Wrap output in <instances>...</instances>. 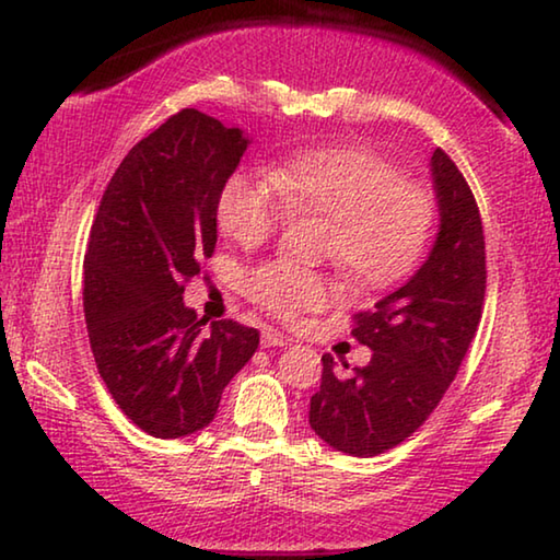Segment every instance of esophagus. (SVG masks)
<instances>
[{"label":"esophagus","instance_id":"1","mask_svg":"<svg viewBox=\"0 0 560 560\" xmlns=\"http://www.w3.org/2000/svg\"><path fill=\"white\" fill-rule=\"evenodd\" d=\"M283 346H289V338L279 334V330L273 328L261 330V348H283Z\"/></svg>","mask_w":560,"mask_h":560}]
</instances>
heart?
<instances>
[{
	"mask_svg": "<svg viewBox=\"0 0 560 560\" xmlns=\"http://www.w3.org/2000/svg\"><path fill=\"white\" fill-rule=\"evenodd\" d=\"M291 217L324 222L320 252L360 289L405 279L428 249L434 202L430 189L402 179L393 163L363 148H320L273 167L271 177L236 170L217 200L220 230L259 246ZM328 273L269 261L249 273V293L273 316L293 320L338 299Z\"/></svg>",
	"mask_w": 560,
	"mask_h": 560,
	"instance_id": "obj_1",
	"label": "heart"
}]
</instances>
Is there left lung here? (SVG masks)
<instances>
[{
  "label": "left lung",
  "mask_w": 560,
  "mask_h": 560,
  "mask_svg": "<svg viewBox=\"0 0 560 560\" xmlns=\"http://www.w3.org/2000/svg\"><path fill=\"white\" fill-rule=\"evenodd\" d=\"M440 230L400 289L358 314L353 336L371 363L338 373L328 353L308 422L320 440L350 457H375L428 420L477 336L487 291L485 230L467 179L444 150L430 160ZM348 368V363H343Z\"/></svg>",
  "instance_id": "8db88e82"
}]
</instances>
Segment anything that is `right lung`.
Returning a JSON list of instances; mask_svg holds the SVG:
<instances>
[{
	"label": "right lung",
	"mask_w": 560,
	"mask_h": 560,
	"mask_svg": "<svg viewBox=\"0 0 560 560\" xmlns=\"http://www.w3.org/2000/svg\"><path fill=\"white\" fill-rule=\"evenodd\" d=\"M249 138L185 108L130 148L103 192L83 261L96 368L132 424L177 440L214 420L259 330L185 306V283L217 244V200Z\"/></svg>",
	"instance_id": "1"
}]
</instances>
